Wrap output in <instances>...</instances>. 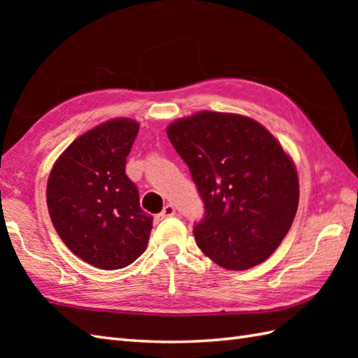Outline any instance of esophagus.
<instances>
[{
    "label": "esophagus",
    "mask_w": 358,
    "mask_h": 358,
    "mask_svg": "<svg viewBox=\"0 0 358 358\" xmlns=\"http://www.w3.org/2000/svg\"><path fill=\"white\" fill-rule=\"evenodd\" d=\"M173 215H175V208L172 206V204H166L163 210L158 214V218L163 220V218H171Z\"/></svg>",
    "instance_id": "esophagus-1"
}]
</instances>
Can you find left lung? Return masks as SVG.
I'll use <instances>...</instances> for the list:
<instances>
[{
	"label": "left lung",
	"instance_id": "left-lung-1",
	"mask_svg": "<svg viewBox=\"0 0 358 358\" xmlns=\"http://www.w3.org/2000/svg\"><path fill=\"white\" fill-rule=\"evenodd\" d=\"M167 136L204 203L194 224L203 254L231 271L264 262L299 208V175L280 143L252 118L210 110L173 121Z\"/></svg>",
	"mask_w": 358,
	"mask_h": 358
}]
</instances>
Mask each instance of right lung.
<instances>
[{"mask_svg":"<svg viewBox=\"0 0 358 358\" xmlns=\"http://www.w3.org/2000/svg\"><path fill=\"white\" fill-rule=\"evenodd\" d=\"M140 124L115 118L78 136L53 164L48 208L59 238L81 260L121 269L146 250L152 217L140 208L126 158Z\"/></svg>","mask_w":358,"mask_h":358,"instance_id":"1","label":"right lung"}]
</instances>
